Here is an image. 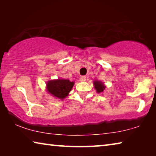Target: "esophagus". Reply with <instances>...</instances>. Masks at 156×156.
Masks as SVG:
<instances>
[{"instance_id": "34e87169", "label": "esophagus", "mask_w": 156, "mask_h": 156, "mask_svg": "<svg viewBox=\"0 0 156 156\" xmlns=\"http://www.w3.org/2000/svg\"><path fill=\"white\" fill-rule=\"evenodd\" d=\"M80 80L81 81H85L86 80V77L85 76H82L81 77V79H80Z\"/></svg>"}]
</instances>
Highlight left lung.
Masks as SVG:
<instances>
[{
  "label": "left lung",
  "mask_w": 156,
  "mask_h": 156,
  "mask_svg": "<svg viewBox=\"0 0 156 156\" xmlns=\"http://www.w3.org/2000/svg\"><path fill=\"white\" fill-rule=\"evenodd\" d=\"M94 88L96 89V90L97 92V93H100V92H103L105 89L104 83L100 81H94Z\"/></svg>",
  "instance_id": "1"
}]
</instances>
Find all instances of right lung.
Wrapping results in <instances>:
<instances>
[{"mask_svg": "<svg viewBox=\"0 0 156 156\" xmlns=\"http://www.w3.org/2000/svg\"><path fill=\"white\" fill-rule=\"evenodd\" d=\"M74 83V81L64 79L51 80L46 83V90L53 97L64 99L71 91Z\"/></svg>", "mask_w": 156, "mask_h": 156, "instance_id": "1", "label": "right lung"}]
</instances>
